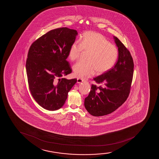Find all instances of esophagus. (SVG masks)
I'll return each instance as SVG.
<instances>
[{
  "label": "esophagus",
  "mask_w": 159,
  "mask_h": 159,
  "mask_svg": "<svg viewBox=\"0 0 159 159\" xmlns=\"http://www.w3.org/2000/svg\"><path fill=\"white\" fill-rule=\"evenodd\" d=\"M77 83H81L84 82V80H83V79H77Z\"/></svg>",
  "instance_id": "esophagus-1"
}]
</instances>
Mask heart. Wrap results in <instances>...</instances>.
I'll return each instance as SVG.
<instances>
[{"mask_svg":"<svg viewBox=\"0 0 159 159\" xmlns=\"http://www.w3.org/2000/svg\"><path fill=\"white\" fill-rule=\"evenodd\" d=\"M89 51L86 62L79 61L73 66V70L78 78L90 77L95 74H102L113 67L118 57V50L100 33L86 32L80 36L78 42L70 46L68 57L74 61L82 51Z\"/></svg>","mask_w":159,"mask_h":159,"instance_id":"heart-1","label":"heart"}]
</instances>
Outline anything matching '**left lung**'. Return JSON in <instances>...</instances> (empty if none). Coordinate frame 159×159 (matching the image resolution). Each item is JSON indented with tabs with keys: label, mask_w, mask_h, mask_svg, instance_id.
Instances as JSON below:
<instances>
[{
	"label": "left lung",
	"mask_w": 159,
	"mask_h": 159,
	"mask_svg": "<svg viewBox=\"0 0 159 159\" xmlns=\"http://www.w3.org/2000/svg\"><path fill=\"white\" fill-rule=\"evenodd\" d=\"M118 49V59L109 71L94 78L97 86L92 84L84 106L89 114L99 117L115 111L129 94L134 71L133 58L124 44L113 37Z\"/></svg>",
	"instance_id": "8db88e82"
}]
</instances>
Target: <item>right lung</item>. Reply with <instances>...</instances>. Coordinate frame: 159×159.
<instances>
[{
	"instance_id": "obj_1",
	"label": "right lung",
	"mask_w": 159,
	"mask_h": 159,
	"mask_svg": "<svg viewBox=\"0 0 159 159\" xmlns=\"http://www.w3.org/2000/svg\"><path fill=\"white\" fill-rule=\"evenodd\" d=\"M77 34L75 30L56 29L35 41L30 48L26 62L30 91L45 109L55 111L61 108L76 83V79L61 77L71 73L66 59Z\"/></svg>"
}]
</instances>
